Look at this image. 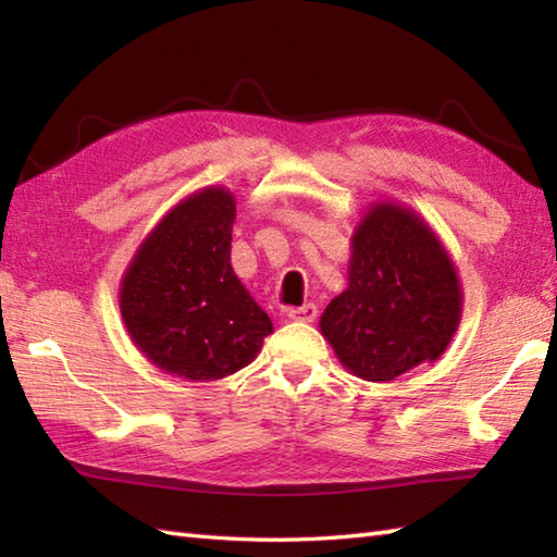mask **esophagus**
Listing matches in <instances>:
<instances>
[{"label":"esophagus","mask_w":557,"mask_h":557,"mask_svg":"<svg viewBox=\"0 0 557 557\" xmlns=\"http://www.w3.org/2000/svg\"><path fill=\"white\" fill-rule=\"evenodd\" d=\"M289 318L297 323H313L318 318V306L315 304L297 306V309H289Z\"/></svg>","instance_id":"esophagus-1"}]
</instances>
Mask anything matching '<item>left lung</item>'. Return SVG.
<instances>
[{
	"mask_svg": "<svg viewBox=\"0 0 557 557\" xmlns=\"http://www.w3.org/2000/svg\"><path fill=\"white\" fill-rule=\"evenodd\" d=\"M461 304L457 268L431 224L375 200L354 227L349 285L323 311L321 335L349 373L387 383L443 357Z\"/></svg>",
	"mask_w": 557,
	"mask_h": 557,
	"instance_id": "1",
	"label": "left lung"
}]
</instances>
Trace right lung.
<instances>
[{
	"mask_svg": "<svg viewBox=\"0 0 557 557\" xmlns=\"http://www.w3.org/2000/svg\"><path fill=\"white\" fill-rule=\"evenodd\" d=\"M234 215L230 188L186 196L140 242L120 285L122 321L138 351L191 383L242 371L272 333L230 263Z\"/></svg>",
	"mask_w": 557,
	"mask_h": 557,
	"instance_id": "add662e5",
	"label": "right lung"
}]
</instances>
